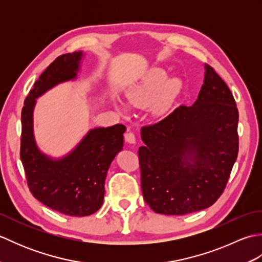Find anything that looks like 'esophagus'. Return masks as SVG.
<instances>
[{"mask_svg":"<svg viewBox=\"0 0 262 262\" xmlns=\"http://www.w3.org/2000/svg\"><path fill=\"white\" fill-rule=\"evenodd\" d=\"M125 141H126L127 143H129V144H135V143H136L135 135L133 134L132 132H127L126 134H125Z\"/></svg>","mask_w":262,"mask_h":262,"instance_id":"34e87169","label":"esophagus"}]
</instances>
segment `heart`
I'll return each mask as SVG.
<instances>
[{
    "label": "heart",
    "instance_id": "b5f03b06",
    "mask_svg": "<svg viewBox=\"0 0 262 262\" xmlns=\"http://www.w3.org/2000/svg\"><path fill=\"white\" fill-rule=\"evenodd\" d=\"M180 88L179 80H170L164 70L153 69L140 82L128 89L126 97L128 103L136 108H146L157 101L154 109L160 114L166 109ZM115 107L122 115L129 113V105L120 99L115 100Z\"/></svg>",
    "mask_w": 262,
    "mask_h": 262
}]
</instances>
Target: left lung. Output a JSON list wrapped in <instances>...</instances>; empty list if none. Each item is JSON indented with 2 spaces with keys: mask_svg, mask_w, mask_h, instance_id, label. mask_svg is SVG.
<instances>
[{
  "mask_svg": "<svg viewBox=\"0 0 262 262\" xmlns=\"http://www.w3.org/2000/svg\"><path fill=\"white\" fill-rule=\"evenodd\" d=\"M237 121L229 86L205 64L194 103L142 128V192L155 213L190 214L220 198L237 158Z\"/></svg>",
  "mask_w": 262,
  "mask_h": 262,
  "instance_id": "obj_1",
  "label": "left lung"
}]
</instances>
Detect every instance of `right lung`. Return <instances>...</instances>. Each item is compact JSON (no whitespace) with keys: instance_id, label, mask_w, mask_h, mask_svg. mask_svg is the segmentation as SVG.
<instances>
[{"instance_id":"1","label":"right lung","mask_w":262,"mask_h":262,"mask_svg":"<svg viewBox=\"0 0 262 262\" xmlns=\"http://www.w3.org/2000/svg\"><path fill=\"white\" fill-rule=\"evenodd\" d=\"M83 52L57 57L39 76L25 100L21 113L20 158L28 187L47 207L69 216H89L101 207L109 166L124 146L126 127L117 124L89 130L80 143L62 158L40 151L33 134L36 99L60 83L74 81L81 69Z\"/></svg>"}]
</instances>
